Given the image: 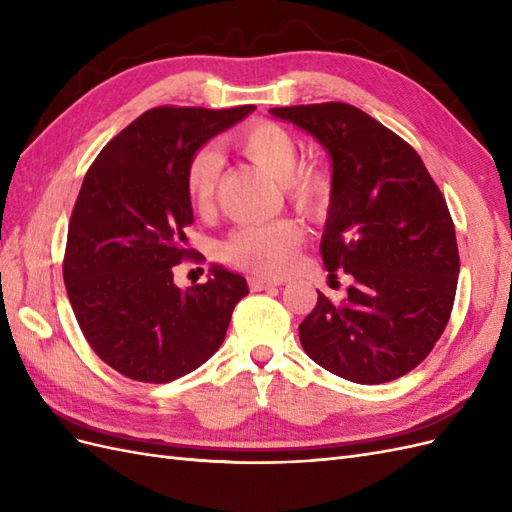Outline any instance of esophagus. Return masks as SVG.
Masks as SVG:
<instances>
[{"mask_svg": "<svg viewBox=\"0 0 512 512\" xmlns=\"http://www.w3.org/2000/svg\"><path fill=\"white\" fill-rule=\"evenodd\" d=\"M247 284H250V290H252V292H258V290H267V288H273V286H280L282 282H280V280H269V277L252 275L250 280H247Z\"/></svg>", "mask_w": 512, "mask_h": 512, "instance_id": "1", "label": "esophagus"}]
</instances>
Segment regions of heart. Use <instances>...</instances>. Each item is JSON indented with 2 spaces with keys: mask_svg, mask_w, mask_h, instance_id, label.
Returning a JSON list of instances; mask_svg holds the SVG:
<instances>
[{
  "mask_svg": "<svg viewBox=\"0 0 512 512\" xmlns=\"http://www.w3.org/2000/svg\"><path fill=\"white\" fill-rule=\"evenodd\" d=\"M243 156L284 185L290 203L301 213L320 215L333 198V177L320 166H299L301 147L297 136L275 121H256L235 134ZM222 175L220 153L203 147L185 164L183 185L196 213L207 215L215 205ZM301 243V228L290 220L243 224L220 245V256L230 267L260 275H277L288 269Z\"/></svg>",
  "mask_w": 512,
  "mask_h": 512,
  "instance_id": "obj_1",
  "label": "heart"
}]
</instances>
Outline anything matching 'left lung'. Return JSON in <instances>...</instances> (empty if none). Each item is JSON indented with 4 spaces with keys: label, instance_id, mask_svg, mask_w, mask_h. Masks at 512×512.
I'll use <instances>...</instances> for the list:
<instances>
[{
    "label": "left lung",
    "instance_id": "1",
    "mask_svg": "<svg viewBox=\"0 0 512 512\" xmlns=\"http://www.w3.org/2000/svg\"><path fill=\"white\" fill-rule=\"evenodd\" d=\"M331 153L333 198L320 241L329 275L352 277L348 299L322 292L301 324L312 361L356 384L406 376L451 318L459 252L446 200L404 138L346 102L271 108Z\"/></svg>",
    "mask_w": 512,
    "mask_h": 512
}]
</instances>
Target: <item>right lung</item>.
Wrapping results in <instances>:
<instances>
[{"instance_id": "1", "label": "right lung", "mask_w": 512, "mask_h": 512, "mask_svg": "<svg viewBox=\"0 0 512 512\" xmlns=\"http://www.w3.org/2000/svg\"><path fill=\"white\" fill-rule=\"evenodd\" d=\"M254 108L156 106L87 170L68 224L64 282L87 344L121 376L164 384L190 374L222 346L232 309L250 292L222 267L179 290L173 269L194 256L185 245L194 222L185 164Z\"/></svg>"}]
</instances>
